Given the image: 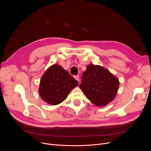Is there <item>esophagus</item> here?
Returning <instances> with one entry per match:
<instances>
[{
	"mask_svg": "<svg viewBox=\"0 0 151 151\" xmlns=\"http://www.w3.org/2000/svg\"><path fill=\"white\" fill-rule=\"evenodd\" d=\"M74 78H75V80H76V81H78V82H80V76H79L78 75L75 76Z\"/></svg>",
	"mask_w": 151,
	"mask_h": 151,
	"instance_id": "1",
	"label": "esophagus"
}]
</instances>
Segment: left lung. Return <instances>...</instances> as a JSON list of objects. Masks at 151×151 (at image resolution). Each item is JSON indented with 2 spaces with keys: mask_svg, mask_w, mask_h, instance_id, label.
I'll return each mask as SVG.
<instances>
[{
  "mask_svg": "<svg viewBox=\"0 0 151 151\" xmlns=\"http://www.w3.org/2000/svg\"><path fill=\"white\" fill-rule=\"evenodd\" d=\"M80 88L86 97L97 106H104L115 98L119 81L109 70L92 63L87 66Z\"/></svg>",
  "mask_w": 151,
  "mask_h": 151,
  "instance_id": "obj_1",
  "label": "left lung"
}]
</instances>
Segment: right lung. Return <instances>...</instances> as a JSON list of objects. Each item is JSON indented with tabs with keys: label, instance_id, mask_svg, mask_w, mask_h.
<instances>
[{
	"label": "right lung",
	"instance_id": "1",
	"mask_svg": "<svg viewBox=\"0 0 151 151\" xmlns=\"http://www.w3.org/2000/svg\"><path fill=\"white\" fill-rule=\"evenodd\" d=\"M78 82L68 71L55 63L43 75L39 86V94L43 100L51 105L64 101L70 92L78 86Z\"/></svg>",
	"mask_w": 151,
	"mask_h": 151
}]
</instances>
